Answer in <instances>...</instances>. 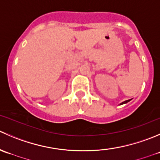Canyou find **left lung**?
Masks as SVG:
<instances>
[{"instance_id":"obj_1","label":"left lung","mask_w":160,"mask_h":160,"mask_svg":"<svg viewBox=\"0 0 160 160\" xmlns=\"http://www.w3.org/2000/svg\"><path fill=\"white\" fill-rule=\"evenodd\" d=\"M129 101H130V100H128V101H125V102H122V103H121V105H123V104H125V103H127V102H129Z\"/></svg>"}]
</instances>
